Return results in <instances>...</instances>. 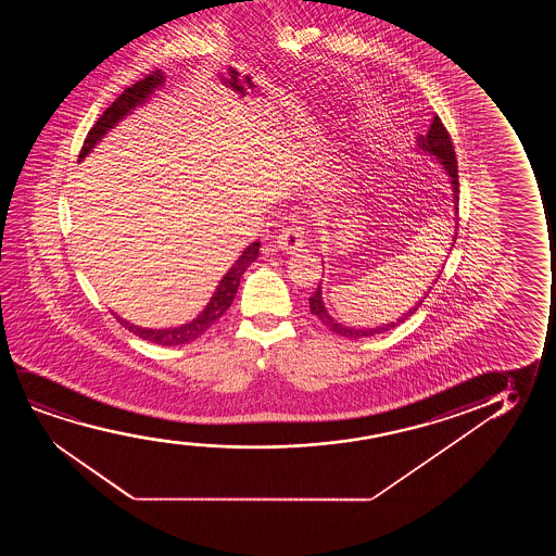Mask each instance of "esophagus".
<instances>
[{
	"mask_svg": "<svg viewBox=\"0 0 556 556\" xmlns=\"http://www.w3.org/2000/svg\"><path fill=\"white\" fill-rule=\"evenodd\" d=\"M305 244L304 228L302 226H289L282 229L279 236L275 237L271 243L267 244L266 251H282L292 254L300 251Z\"/></svg>",
	"mask_w": 556,
	"mask_h": 556,
	"instance_id": "34e87169",
	"label": "esophagus"
}]
</instances>
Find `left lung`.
Masks as SVG:
<instances>
[{"instance_id":"obj_1","label":"left lung","mask_w":556,"mask_h":556,"mask_svg":"<svg viewBox=\"0 0 556 556\" xmlns=\"http://www.w3.org/2000/svg\"><path fill=\"white\" fill-rule=\"evenodd\" d=\"M418 146L424 152H429L434 155L437 160H441L442 167L448 173L450 180H452V188H454V201L459 203V180H457V160L456 152H454V144H452V138H450L448 130L444 127V123L441 122L439 115H434L433 123H431V129L427 130L426 137L418 138ZM429 292V290H427ZM320 282L317 290L309 296V309L313 315L325 325L330 328L336 334L345 336L350 340H357V338H368V336L381 334L389 328L401 325L404 320L408 319L410 315L418 312L419 305L424 304V300H419L418 304L412 307L410 312L404 313V317L396 319V323H389L383 327L376 328H350L343 327L342 323H336L330 315H328L327 307L323 304V296H320ZM427 296V294H426ZM424 296V298H426Z\"/></svg>"}]
</instances>
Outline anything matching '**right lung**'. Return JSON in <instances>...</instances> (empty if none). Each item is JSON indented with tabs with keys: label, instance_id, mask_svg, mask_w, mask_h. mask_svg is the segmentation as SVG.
<instances>
[{
	"label": "right lung",
	"instance_id": "add662e5",
	"mask_svg": "<svg viewBox=\"0 0 556 556\" xmlns=\"http://www.w3.org/2000/svg\"><path fill=\"white\" fill-rule=\"evenodd\" d=\"M163 84V74L160 72H152L150 76H146L144 79H140L135 85L127 87L125 91L112 102V106L104 110V114L100 115L99 122L92 125L91 130L87 132L85 137L84 146H81V152H79V161L84 160L87 153L91 152L94 144L99 142L100 138L106 135L108 130L114 127L115 123L123 119L125 115L129 114L132 108L142 104L153 89H157ZM260 243H252L244 249L243 254L239 256L236 264L229 267L228 274L224 275L220 285L214 290V296L211 298V302L206 304L205 312L199 315L198 319L191 320L188 325H182L178 328H142L137 325H130L127 320L122 319L115 315L117 323L122 327L127 328L132 334H137L142 340L148 342L157 343V345H168V348H175V345H182V343H190L193 340H198L199 336L205 334L208 328L213 327L216 320L220 319L222 315L226 313L233 298H236L237 289H239V282L243 277L247 267L251 266L254 260L258 258Z\"/></svg>",
	"mask_w": 556,
	"mask_h": 556
}]
</instances>
